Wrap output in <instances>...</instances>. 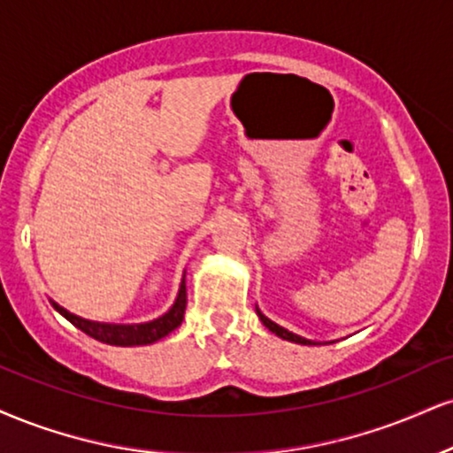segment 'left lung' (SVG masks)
<instances>
[{
  "label": "left lung",
  "instance_id": "8db88e82",
  "mask_svg": "<svg viewBox=\"0 0 453 453\" xmlns=\"http://www.w3.org/2000/svg\"><path fill=\"white\" fill-rule=\"evenodd\" d=\"M255 310H257V316H259L261 323H264L265 326H268V329L272 331V334H276L279 337H282V340H287V342H296V344H303V346H319V342L306 340V337H302V335H297V334H291V331L285 329V326L276 325L274 320H270L268 316H265L264 312H261L259 308H255Z\"/></svg>",
  "mask_w": 453,
  "mask_h": 453
}]
</instances>
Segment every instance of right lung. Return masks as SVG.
<instances>
[{
  "mask_svg": "<svg viewBox=\"0 0 453 453\" xmlns=\"http://www.w3.org/2000/svg\"><path fill=\"white\" fill-rule=\"evenodd\" d=\"M52 308L58 314H63L71 325L78 326L80 331H84L86 335L95 337V340L103 342L109 346H147L154 344V342L166 337L171 331L177 329L181 325L183 314H185V303H188V293H185V272L181 285H179V293L174 297L173 306L166 310L165 314L157 316L154 320H147V323L137 325H116V323H99V320H88L81 319V316L69 312L63 306H58L57 302H52Z\"/></svg>",
  "mask_w": 453,
  "mask_h": 453,
  "instance_id": "obj_1",
  "label": "right lung"
}]
</instances>
